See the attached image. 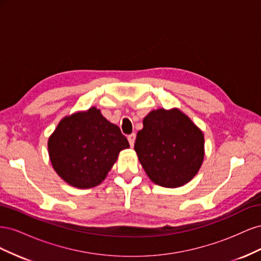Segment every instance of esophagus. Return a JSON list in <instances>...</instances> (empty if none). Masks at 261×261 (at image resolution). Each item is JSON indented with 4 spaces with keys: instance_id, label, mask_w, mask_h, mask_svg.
Here are the masks:
<instances>
[{
    "instance_id": "obj_1",
    "label": "esophagus",
    "mask_w": 261,
    "mask_h": 261,
    "mask_svg": "<svg viewBox=\"0 0 261 261\" xmlns=\"http://www.w3.org/2000/svg\"><path fill=\"white\" fill-rule=\"evenodd\" d=\"M127 139H128V143H129L130 147H134V144H135V139H136L135 134H132V135H129L127 137Z\"/></svg>"
}]
</instances>
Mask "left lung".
<instances>
[{
	"instance_id": "left-lung-1",
	"label": "left lung",
	"mask_w": 261,
	"mask_h": 261,
	"mask_svg": "<svg viewBox=\"0 0 261 261\" xmlns=\"http://www.w3.org/2000/svg\"><path fill=\"white\" fill-rule=\"evenodd\" d=\"M143 124L134 149L148 177L167 188L192 180L204 158L202 130L176 108L152 110Z\"/></svg>"
}]
</instances>
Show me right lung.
<instances>
[{
  "label": "right lung",
  "instance_id": "add662e5",
  "mask_svg": "<svg viewBox=\"0 0 261 261\" xmlns=\"http://www.w3.org/2000/svg\"><path fill=\"white\" fill-rule=\"evenodd\" d=\"M127 148L118 126L96 107L62 118L48 140L54 171L68 185L82 189L102 183L118 153Z\"/></svg>",
  "mask_w": 261,
  "mask_h": 261
}]
</instances>
